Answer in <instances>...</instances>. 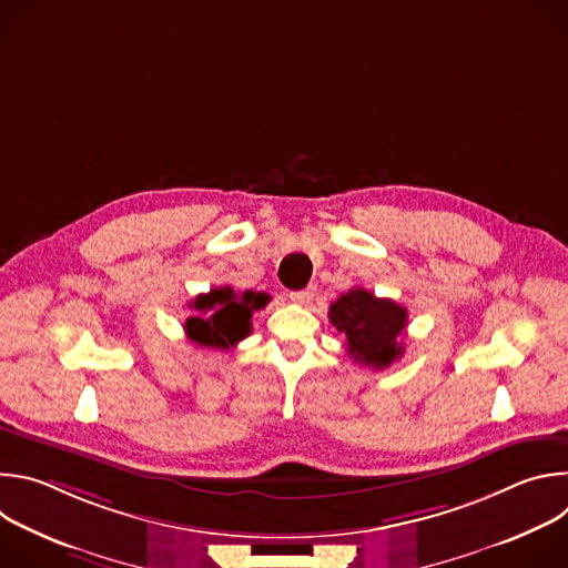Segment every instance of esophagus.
Wrapping results in <instances>:
<instances>
[{"label":"esophagus","instance_id":"1","mask_svg":"<svg viewBox=\"0 0 568 568\" xmlns=\"http://www.w3.org/2000/svg\"><path fill=\"white\" fill-rule=\"evenodd\" d=\"M312 296H314V290H312V287L296 290V292H292V294H290V298H292L294 303H298V305H307V303L312 301Z\"/></svg>","mask_w":568,"mask_h":568}]
</instances>
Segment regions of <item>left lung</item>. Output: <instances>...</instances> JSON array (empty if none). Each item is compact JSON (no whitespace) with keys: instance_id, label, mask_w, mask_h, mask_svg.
Wrapping results in <instances>:
<instances>
[{"instance_id":"8db88e82","label":"left lung","mask_w":568,"mask_h":568,"mask_svg":"<svg viewBox=\"0 0 568 568\" xmlns=\"http://www.w3.org/2000/svg\"><path fill=\"white\" fill-rule=\"evenodd\" d=\"M328 318L346 337V351L357 364L386 368L404 353L399 337L407 328V310L390 298L353 287L331 305Z\"/></svg>"}]
</instances>
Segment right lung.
<instances>
[{
	"mask_svg": "<svg viewBox=\"0 0 568 568\" xmlns=\"http://www.w3.org/2000/svg\"><path fill=\"white\" fill-rule=\"evenodd\" d=\"M270 298V294L254 290L233 292L229 285L213 287L191 301L195 314L184 323L186 337L204 348L229 351L252 333L254 312L263 310Z\"/></svg>",
	"mask_w": 568,
	"mask_h": 568,
	"instance_id": "1",
	"label": "right lung"
}]
</instances>
